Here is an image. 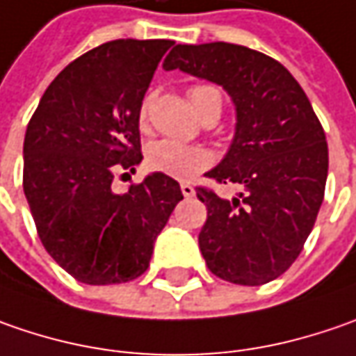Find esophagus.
Instances as JSON below:
<instances>
[{
	"instance_id": "34e87169",
	"label": "esophagus",
	"mask_w": 356,
	"mask_h": 356,
	"mask_svg": "<svg viewBox=\"0 0 356 356\" xmlns=\"http://www.w3.org/2000/svg\"><path fill=\"white\" fill-rule=\"evenodd\" d=\"M181 193H183V197H193L195 187L189 183H181Z\"/></svg>"
}]
</instances>
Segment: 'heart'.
Instances as JSON below:
<instances>
[{
  "label": "heart",
  "instance_id": "obj_1",
  "mask_svg": "<svg viewBox=\"0 0 356 356\" xmlns=\"http://www.w3.org/2000/svg\"><path fill=\"white\" fill-rule=\"evenodd\" d=\"M219 93L213 86H191L187 89L189 101L193 105V109L201 115L205 103L211 99V95ZM151 109V97H145L139 105V123L141 127L145 125ZM213 165V153L205 147L191 145V143H183L177 139H161L151 143L147 149V167L155 173H163L167 177L181 179V181H189V179L201 175L203 171H207Z\"/></svg>",
  "mask_w": 356,
  "mask_h": 356
}]
</instances>
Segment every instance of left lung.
Wrapping results in <instances>:
<instances>
[{
    "label": "left lung",
    "mask_w": 356,
    "mask_h": 356,
    "mask_svg": "<svg viewBox=\"0 0 356 356\" xmlns=\"http://www.w3.org/2000/svg\"><path fill=\"white\" fill-rule=\"evenodd\" d=\"M223 86L237 131L207 177L243 187L227 201L197 187L207 207L199 249L209 270L235 285H265L301 255L317 221L329 171L323 125L302 87L269 55L225 41L175 45L163 63Z\"/></svg>",
    "instance_id": "obj_1"
}]
</instances>
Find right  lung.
<instances>
[{
    "label": "right lung",
    "mask_w": 356,
    "mask_h": 356,
    "mask_svg": "<svg viewBox=\"0 0 356 356\" xmlns=\"http://www.w3.org/2000/svg\"><path fill=\"white\" fill-rule=\"evenodd\" d=\"M169 39H115L93 47L45 89L27 123L24 193L45 251L86 285L141 277L153 243L183 199L163 173L113 191L141 155L139 105ZM127 175V173H125Z\"/></svg>",
    "instance_id": "obj_1"
}]
</instances>
